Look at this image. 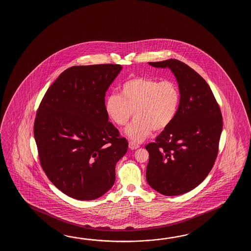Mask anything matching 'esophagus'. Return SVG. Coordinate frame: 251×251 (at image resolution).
<instances>
[{"label": "esophagus", "mask_w": 251, "mask_h": 251, "mask_svg": "<svg viewBox=\"0 0 251 251\" xmlns=\"http://www.w3.org/2000/svg\"><path fill=\"white\" fill-rule=\"evenodd\" d=\"M140 147V145L138 144H136L135 142H133V141H130L129 142V148L131 150H135L137 149Z\"/></svg>", "instance_id": "1"}]
</instances>
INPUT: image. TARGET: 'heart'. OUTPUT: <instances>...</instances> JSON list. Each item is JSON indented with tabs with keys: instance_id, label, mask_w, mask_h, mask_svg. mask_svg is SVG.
<instances>
[{
	"instance_id": "b5f03b06",
	"label": "heart",
	"mask_w": 251,
	"mask_h": 251,
	"mask_svg": "<svg viewBox=\"0 0 251 251\" xmlns=\"http://www.w3.org/2000/svg\"><path fill=\"white\" fill-rule=\"evenodd\" d=\"M120 94H110L105 101L107 117L118 126H125L129 138L141 142L151 132H160L171 125L180 104V90L174 80L134 77L119 88Z\"/></svg>"
}]
</instances>
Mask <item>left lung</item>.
I'll return each instance as SVG.
<instances>
[{"label": "left lung", "instance_id": "left-lung-1", "mask_svg": "<svg viewBox=\"0 0 251 251\" xmlns=\"http://www.w3.org/2000/svg\"><path fill=\"white\" fill-rule=\"evenodd\" d=\"M149 64L173 72L181 97L173 122L145 146L150 156L146 179L164 196L182 195L198 187L213 169L222 112L207 82L187 64L176 59Z\"/></svg>", "mask_w": 251, "mask_h": 251}]
</instances>
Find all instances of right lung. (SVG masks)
I'll return each instance as SVG.
<instances>
[{"label":"right lung","instance_id":"1","mask_svg":"<svg viewBox=\"0 0 251 251\" xmlns=\"http://www.w3.org/2000/svg\"><path fill=\"white\" fill-rule=\"evenodd\" d=\"M120 64L72 66L43 97L34 122L40 165L70 198L93 200L112 187L116 164L127 151L105 110V95Z\"/></svg>","mask_w":251,"mask_h":251}]
</instances>
